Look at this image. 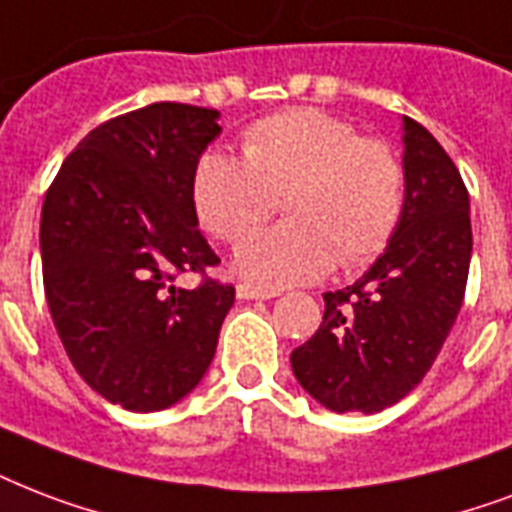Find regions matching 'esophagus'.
<instances>
[{"mask_svg":"<svg viewBox=\"0 0 512 512\" xmlns=\"http://www.w3.org/2000/svg\"><path fill=\"white\" fill-rule=\"evenodd\" d=\"M236 295H239L241 300H268V298H276L279 292L276 290H265V287H255V284H239L236 287Z\"/></svg>","mask_w":512,"mask_h":512,"instance_id":"34e87169","label":"esophagus"}]
</instances>
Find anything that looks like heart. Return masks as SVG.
<instances>
[{"label": "heart", "instance_id": "b5f03b06", "mask_svg": "<svg viewBox=\"0 0 512 512\" xmlns=\"http://www.w3.org/2000/svg\"><path fill=\"white\" fill-rule=\"evenodd\" d=\"M241 150L244 158L204 152L190 193L201 225L228 244L263 228L284 195L290 222L236 252L249 279L271 287L317 282L335 263L368 265L395 239L408 177L384 139L319 109H290L249 126Z\"/></svg>", "mask_w": 512, "mask_h": 512}]
</instances>
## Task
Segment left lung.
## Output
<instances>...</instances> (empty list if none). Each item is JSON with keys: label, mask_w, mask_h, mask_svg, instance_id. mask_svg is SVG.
I'll return each instance as SVG.
<instances>
[{"label": "left lung", "mask_w": 512, "mask_h": 512, "mask_svg": "<svg viewBox=\"0 0 512 512\" xmlns=\"http://www.w3.org/2000/svg\"><path fill=\"white\" fill-rule=\"evenodd\" d=\"M408 201L395 239L351 287L325 292L322 325L292 351V373L335 413H378L421 384L462 308L473 228L448 152L403 117Z\"/></svg>", "instance_id": "left-lung-1"}]
</instances>
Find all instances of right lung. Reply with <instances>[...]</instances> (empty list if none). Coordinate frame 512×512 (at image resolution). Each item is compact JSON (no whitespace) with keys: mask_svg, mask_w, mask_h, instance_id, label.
<instances>
[{"mask_svg":"<svg viewBox=\"0 0 512 512\" xmlns=\"http://www.w3.org/2000/svg\"><path fill=\"white\" fill-rule=\"evenodd\" d=\"M217 109L158 101L101 123L66 155L39 220L50 317L74 370L126 411H163L212 365L233 284L198 230L190 179ZM179 272H201L185 291Z\"/></svg>","mask_w":512,"mask_h":512,"instance_id":"obj_1","label":"right lung"}]
</instances>
